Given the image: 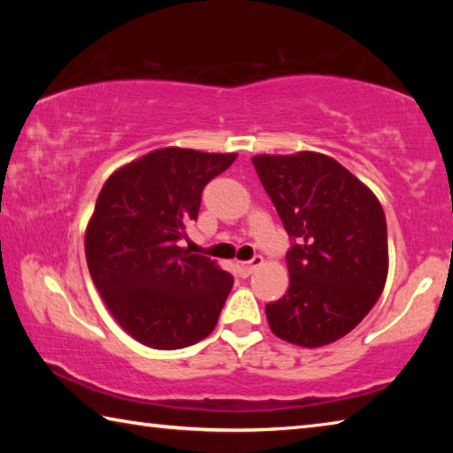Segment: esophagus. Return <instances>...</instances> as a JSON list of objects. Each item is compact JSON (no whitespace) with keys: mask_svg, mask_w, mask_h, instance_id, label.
Segmentation results:
<instances>
[{"mask_svg":"<svg viewBox=\"0 0 453 453\" xmlns=\"http://www.w3.org/2000/svg\"><path fill=\"white\" fill-rule=\"evenodd\" d=\"M262 264H264V257L256 256L254 259H250V262H237L234 267H235V273L240 275V278H248V275Z\"/></svg>","mask_w":453,"mask_h":453,"instance_id":"obj_1","label":"esophagus"}]
</instances>
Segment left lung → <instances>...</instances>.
Returning a JSON list of instances; mask_svg holds the SVG:
<instances>
[{"mask_svg":"<svg viewBox=\"0 0 453 453\" xmlns=\"http://www.w3.org/2000/svg\"><path fill=\"white\" fill-rule=\"evenodd\" d=\"M251 162L291 240L289 288L265 305L267 321L296 346H327L367 316L386 286V216L373 191L324 153Z\"/></svg>","mask_w":453,"mask_h":453,"instance_id":"obj_1","label":"left lung"}]
</instances>
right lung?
<instances>
[{"mask_svg":"<svg viewBox=\"0 0 453 453\" xmlns=\"http://www.w3.org/2000/svg\"><path fill=\"white\" fill-rule=\"evenodd\" d=\"M237 153L164 148L119 167L99 191L86 229L96 288L121 329L153 349L208 337L234 286L210 257L180 248L202 191Z\"/></svg>","mask_w":453,"mask_h":453,"instance_id":"right-lung-1","label":"right lung"}]
</instances>
